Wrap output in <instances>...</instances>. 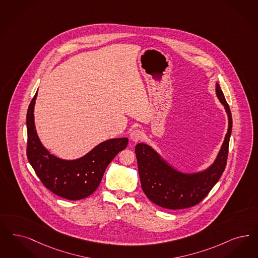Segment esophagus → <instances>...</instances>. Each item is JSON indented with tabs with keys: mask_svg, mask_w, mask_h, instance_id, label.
Returning <instances> with one entry per match:
<instances>
[{
	"mask_svg": "<svg viewBox=\"0 0 258 258\" xmlns=\"http://www.w3.org/2000/svg\"><path fill=\"white\" fill-rule=\"evenodd\" d=\"M131 139L134 141V142H137L139 140H141L143 137V133L140 130H134L130 135Z\"/></svg>",
	"mask_w": 258,
	"mask_h": 258,
	"instance_id": "34e87169",
	"label": "esophagus"
}]
</instances>
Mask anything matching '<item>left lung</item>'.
<instances>
[{
    "label": "left lung",
    "mask_w": 258,
    "mask_h": 258,
    "mask_svg": "<svg viewBox=\"0 0 258 258\" xmlns=\"http://www.w3.org/2000/svg\"><path fill=\"white\" fill-rule=\"evenodd\" d=\"M215 93L228 115V132L213 164L201 171L183 172L173 168L151 146L135 147L143 191L152 203L169 210H182L200 203L217 183L226 168L232 128L231 109L218 83Z\"/></svg>",
    "instance_id": "1"
}]
</instances>
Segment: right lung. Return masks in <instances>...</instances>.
<instances>
[{
	"instance_id": "obj_1",
	"label": "right lung",
	"mask_w": 258,
	"mask_h": 258,
	"mask_svg": "<svg viewBox=\"0 0 258 258\" xmlns=\"http://www.w3.org/2000/svg\"><path fill=\"white\" fill-rule=\"evenodd\" d=\"M35 96L27 109V159L37 176L54 195L69 200H80L97 188L108 164L126 148L127 138H114L100 143L86 155L64 160L51 154L43 146L34 123Z\"/></svg>"
}]
</instances>
